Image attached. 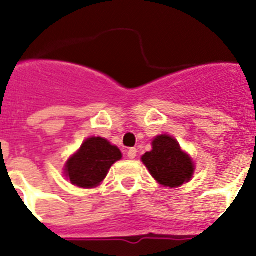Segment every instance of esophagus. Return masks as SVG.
I'll return each instance as SVG.
<instances>
[{
	"label": "esophagus",
	"mask_w": 256,
	"mask_h": 256,
	"mask_svg": "<svg viewBox=\"0 0 256 256\" xmlns=\"http://www.w3.org/2000/svg\"><path fill=\"white\" fill-rule=\"evenodd\" d=\"M137 152H138V151H137V148H130V150H128V154H126V155H128V158H130V159H134L136 156H137Z\"/></svg>",
	"instance_id": "1"
}]
</instances>
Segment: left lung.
<instances>
[{
  "label": "left lung",
  "instance_id": "obj_1",
  "mask_svg": "<svg viewBox=\"0 0 256 256\" xmlns=\"http://www.w3.org/2000/svg\"><path fill=\"white\" fill-rule=\"evenodd\" d=\"M150 174L165 187H180L188 182L195 165L188 154L182 151L177 140L172 136H158L152 141V150L141 158Z\"/></svg>",
  "mask_w": 256,
  "mask_h": 256
}]
</instances>
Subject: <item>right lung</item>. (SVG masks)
Segmentation results:
<instances>
[{"label":"right lung","instance_id":"right-lung-1","mask_svg":"<svg viewBox=\"0 0 256 256\" xmlns=\"http://www.w3.org/2000/svg\"><path fill=\"white\" fill-rule=\"evenodd\" d=\"M122 159V152L108 140L91 137L82 144L65 165V176L74 186L94 188L108 176V169Z\"/></svg>","mask_w":256,"mask_h":256}]
</instances>
